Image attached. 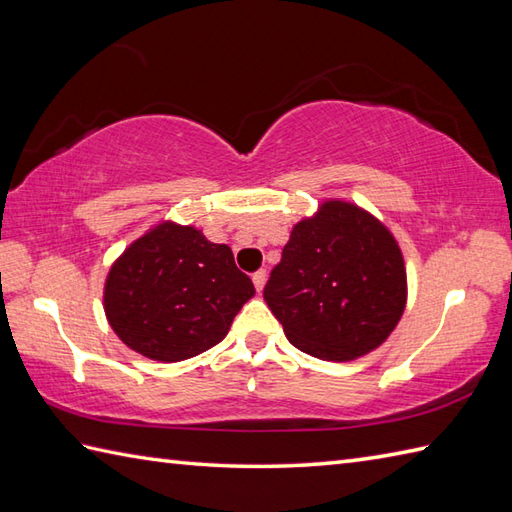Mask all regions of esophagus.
<instances>
[{
    "instance_id": "34e87169",
    "label": "esophagus",
    "mask_w": 512,
    "mask_h": 512,
    "mask_svg": "<svg viewBox=\"0 0 512 512\" xmlns=\"http://www.w3.org/2000/svg\"><path fill=\"white\" fill-rule=\"evenodd\" d=\"M253 284H255V290H257V292L264 290V284H266V270H257V273H253Z\"/></svg>"
}]
</instances>
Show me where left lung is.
Returning <instances> with one entry per match:
<instances>
[{
  "label": "left lung",
  "instance_id": "1",
  "mask_svg": "<svg viewBox=\"0 0 512 512\" xmlns=\"http://www.w3.org/2000/svg\"><path fill=\"white\" fill-rule=\"evenodd\" d=\"M264 299L301 352L352 361L376 350L400 321L405 262L376 217L354 204L325 202L292 228Z\"/></svg>",
  "mask_w": 512,
  "mask_h": 512
}]
</instances>
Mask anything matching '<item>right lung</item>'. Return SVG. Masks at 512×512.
I'll list each match as a JSON object with an SVG mask.
<instances>
[{"label": "right lung", "instance_id": "add662e5", "mask_svg": "<svg viewBox=\"0 0 512 512\" xmlns=\"http://www.w3.org/2000/svg\"><path fill=\"white\" fill-rule=\"evenodd\" d=\"M255 295L233 250L193 226L160 224L116 259L105 284V314L125 345L176 363L220 343Z\"/></svg>", "mask_w": 512, "mask_h": 512}]
</instances>
